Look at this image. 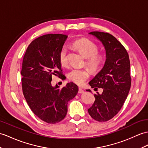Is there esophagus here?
Segmentation results:
<instances>
[{"mask_svg": "<svg viewBox=\"0 0 148 148\" xmlns=\"http://www.w3.org/2000/svg\"><path fill=\"white\" fill-rule=\"evenodd\" d=\"M84 90H82V89L81 88H79V91H78V92L79 93H80V94H81V93H84Z\"/></svg>", "mask_w": 148, "mask_h": 148, "instance_id": "34e87169", "label": "esophagus"}]
</instances>
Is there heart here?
I'll return each mask as SVG.
<instances>
[{
  "instance_id": "b5f03b06",
  "label": "heart",
  "mask_w": 148,
  "mask_h": 148,
  "mask_svg": "<svg viewBox=\"0 0 148 148\" xmlns=\"http://www.w3.org/2000/svg\"><path fill=\"white\" fill-rule=\"evenodd\" d=\"M73 46L84 57L86 58V65L92 73L98 71L103 61V56L98 53L97 45L91 40L82 38L73 43ZM59 61L62 66L68 65V51L66 47L62 48L59 53ZM90 76V72L87 69H72L67 74L68 79L78 85H81Z\"/></svg>"
}]
</instances>
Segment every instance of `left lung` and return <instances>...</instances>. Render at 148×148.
<instances>
[{"label":"left lung","instance_id":"left-lung-1","mask_svg":"<svg viewBox=\"0 0 148 148\" xmlns=\"http://www.w3.org/2000/svg\"><path fill=\"white\" fill-rule=\"evenodd\" d=\"M89 34L103 45L106 60L102 69L89 82L95 90L103 88V92L94 95L95 101L88 111L95 121L106 122L117 114L129 94L131 86L129 57L124 47L110 34L99 32Z\"/></svg>","mask_w":148,"mask_h":148}]
</instances>
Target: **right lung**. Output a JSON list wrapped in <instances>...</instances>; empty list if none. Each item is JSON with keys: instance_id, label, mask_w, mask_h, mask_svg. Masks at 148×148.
<instances>
[{"instance_id": "right-lung-1", "label": "right lung", "mask_w": 148, "mask_h": 148, "mask_svg": "<svg viewBox=\"0 0 148 148\" xmlns=\"http://www.w3.org/2000/svg\"><path fill=\"white\" fill-rule=\"evenodd\" d=\"M67 36L48 34L37 38L27 48L23 57V92L32 112L42 121L56 123L65 118L67 104L78 92V86L71 82L60 89L52 86L53 75L62 79L59 53Z\"/></svg>"}]
</instances>
